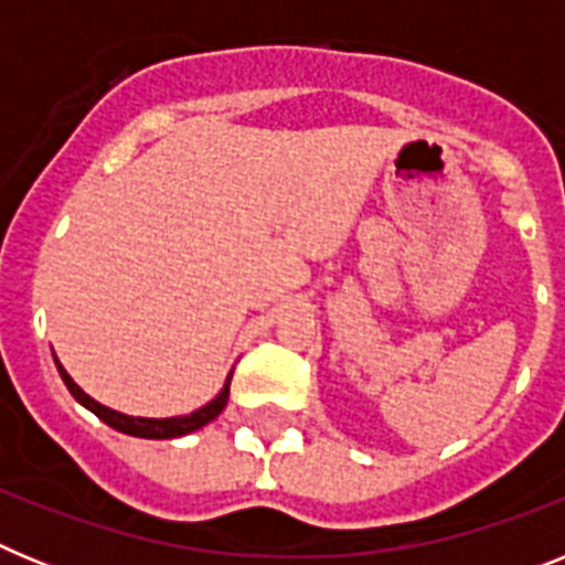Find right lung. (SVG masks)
Listing matches in <instances>:
<instances>
[{
	"label": "right lung",
	"instance_id": "1",
	"mask_svg": "<svg viewBox=\"0 0 565 565\" xmlns=\"http://www.w3.org/2000/svg\"><path fill=\"white\" fill-rule=\"evenodd\" d=\"M56 367H58V376H62V382L67 384V391L73 393V398H76L78 404H84L89 413H96V416L102 418L104 424H109L113 430L127 433V436H135V438H181V436H189V433H194V430H201V427H206L209 422H214V418L221 416L223 407H226V402H228V384H232V376H228L226 384H223V391L217 393L212 402L203 404L201 411L189 413V416L141 418V416H127V413H118V411H113V407H104L102 402H96L93 396H87V393H84L82 387L73 382V379H70V373L64 371L58 359H56Z\"/></svg>",
	"mask_w": 565,
	"mask_h": 565
}]
</instances>
